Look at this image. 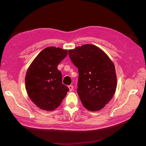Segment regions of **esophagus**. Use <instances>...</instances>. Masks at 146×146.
Listing matches in <instances>:
<instances>
[{"label": "esophagus", "mask_w": 146, "mask_h": 146, "mask_svg": "<svg viewBox=\"0 0 146 146\" xmlns=\"http://www.w3.org/2000/svg\"><path fill=\"white\" fill-rule=\"evenodd\" d=\"M73 88H74V86L72 85L68 86V88H69V91H72L73 90Z\"/></svg>", "instance_id": "34e87169"}]
</instances>
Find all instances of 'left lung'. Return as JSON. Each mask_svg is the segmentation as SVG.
<instances>
[{"label": "left lung", "instance_id": "left-lung-1", "mask_svg": "<svg viewBox=\"0 0 146 146\" xmlns=\"http://www.w3.org/2000/svg\"><path fill=\"white\" fill-rule=\"evenodd\" d=\"M78 70L77 93L84 107L91 111L102 109L115 93V67L109 56L98 46L84 44L69 50Z\"/></svg>", "mask_w": 146, "mask_h": 146}]
</instances>
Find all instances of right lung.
Segmentation results:
<instances>
[{
    "label": "right lung",
    "instance_id": "add662e5",
    "mask_svg": "<svg viewBox=\"0 0 146 146\" xmlns=\"http://www.w3.org/2000/svg\"><path fill=\"white\" fill-rule=\"evenodd\" d=\"M68 55V50L48 47L36 56L25 75V89L38 107L46 111L58 108L69 91L62 83L57 66Z\"/></svg>",
    "mask_w": 146,
    "mask_h": 146
}]
</instances>
